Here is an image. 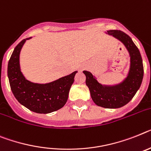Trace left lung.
Segmentation results:
<instances>
[{
  "instance_id": "1",
  "label": "left lung",
  "mask_w": 151,
  "mask_h": 151,
  "mask_svg": "<svg viewBox=\"0 0 151 151\" xmlns=\"http://www.w3.org/2000/svg\"><path fill=\"white\" fill-rule=\"evenodd\" d=\"M124 44L130 57V66L127 77L121 83L114 86L103 85L89 71L83 70L86 76V84L88 87L91 98L97 106L104 108H119L129 103L140 88L144 77L142 58L137 47L128 35L118 30H107Z\"/></svg>"
}]
</instances>
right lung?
I'll use <instances>...</instances> for the list:
<instances>
[{
    "instance_id": "right-lung-1",
    "label": "right lung",
    "mask_w": 151,
    "mask_h": 151,
    "mask_svg": "<svg viewBox=\"0 0 151 151\" xmlns=\"http://www.w3.org/2000/svg\"><path fill=\"white\" fill-rule=\"evenodd\" d=\"M17 44L11 54L7 66V76L12 93L19 103L30 111L38 114H48L64 106L70 87L78 71L48 83L29 81L23 75L20 68V53L27 40Z\"/></svg>"
}]
</instances>
